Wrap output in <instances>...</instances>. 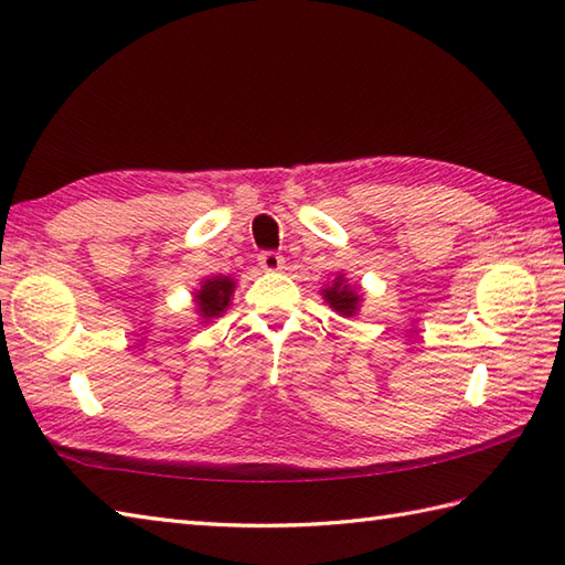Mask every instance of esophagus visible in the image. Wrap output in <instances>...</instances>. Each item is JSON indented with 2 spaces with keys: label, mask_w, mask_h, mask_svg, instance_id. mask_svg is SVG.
<instances>
[{
  "label": "esophagus",
  "mask_w": 565,
  "mask_h": 565,
  "mask_svg": "<svg viewBox=\"0 0 565 565\" xmlns=\"http://www.w3.org/2000/svg\"><path fill=\"white\" fill-rule=\"evenodd\" d=\"M257 262H259V267L264 271H279V269H284V257L279 255V252H271V249L262 252V255L257 257Z\"/></svg>",
  "instance_id": "esophagus-1"
}]
</instances>
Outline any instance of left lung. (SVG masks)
Listing matches in <instances>:
<instances>
[{
    "label": "left lung",
    "mask_w": 565,
    "mask_h": 565,
    "mask_svg": "<svg viewBox=\"0 0 565 565\" xmlns=\"http://www.w3.org/2000/svg\"><path fill=\"white\" fill-rule=\"evenodd\" d=\"M322 298H326V303H330L332 310H338L344 318H352L359 310V301H362V296L344 281V276H338L332 286H326Z\"/></svg>",
    "instance_id": "8db88e82"
}]
</instances>
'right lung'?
Segmentation results:
<instances>
[{"label":"right lung","mask_w":565,"mask_h":565,"mask_svg":"<svg viewBox=\"0 0 565 565\" xmlns=\"http://www.w3.org/2000/svg\"><path fill=\"white\" fill-rule=\"evenodd\" d=\"M235 291V281L231 276H213V279L203 281L201 289L194 294L196 301V313H201L203 320L211 318H221L225 313V308L231 306V296Z\"/></svg>","instance_id":"add662e5"}]
</instances>
